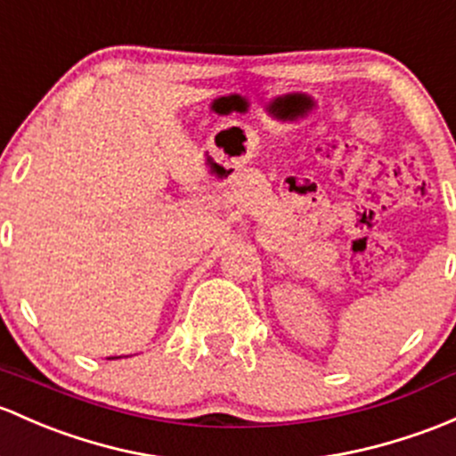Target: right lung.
<instances>
[{
    "label": "right lung",
    "instance_id": "right-lung-1",
    "mask_svg": "<svg viewBox=\"0 0 456 456\" xmlns=\"http://www.w3.org/2000/svg\"><path fill=\"white\" fill-rule=\"evenodd\" d=\"M113 358H119V356H113Z\"/></svg>",
    "mask_w": 456,
    "mask_h": 456
}]
</instances>
